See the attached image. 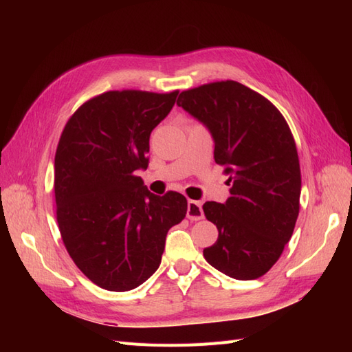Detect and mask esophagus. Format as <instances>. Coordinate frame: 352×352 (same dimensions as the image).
I'll list each match as a JSON object with an SVG mask.
<instances>
[{
    "instance_id": "34e87169",
    "label": "esophagus",
    "mask_w": 352,
    "mask_h": 352,
    "mask_svg": "<svg viewBox=\"0 0 352 352\" xmlns=\"http://www.w3.org/2000/svg\"><path fill=\"white\" fill-rule=\"evenodd\" d=\"M186 217L189 220H201L202 217H204V211H202V207L198 201H194V199L188 201Z\"/></svg>"
}]
</instances>
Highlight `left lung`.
I'll return each instance as SVG.
<instances>
[{
  "mask_svg": "<svg viewBox=\"0 0 352 352\" xmlns=\"http://www.w3.org/2000/svg\"><path fill=\"white\" fill-rule=\"evenodd\" d=\"M177 105L210 131L216 163L232 185L225 204L202 206L219 230L204 257L229 278L258 279L279 260L300 212L301 170L289 126L267 98L235 80L180 92Z\"/></svg>",
  "mask_w": 352,
  "mask_h": 352,
  "instance_id": "8db88e82",
  "label": "left lung"
}]
</instances>
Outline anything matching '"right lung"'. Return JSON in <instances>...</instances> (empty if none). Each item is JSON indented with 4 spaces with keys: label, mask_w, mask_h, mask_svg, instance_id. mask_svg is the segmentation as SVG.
Returning a JSON list of instances; mask_svg holds the SVG:
<instances>
[{
    "label": "right lung",
    "mask_w": 352,
    "mask_h": 352,
    "mask_svg": "<svg viewBox=\"0 0 352 352\" xmlns=\"http://www.w3.org/2000/svg\"><path fill=\"white\" fill-rule=\"evenodd\" d=\"M179 91H109L66 123L54 160L57 223L74 264L102 289H135L158 269L168 229L184 220L182 194H151L150 135Z\"/></svg>",
    "instance_id": "right-lung-1"
}]
</instances>
